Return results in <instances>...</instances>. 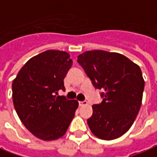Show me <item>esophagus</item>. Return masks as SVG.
Instances as JSON below:
<instances>
[{
  "label": "esophagus",
  "instance_id": "34e87169",
  "mask_svg": "<svg viewBox=\"0 0 157 157\" xmlns=\"http://www.w3.org/2000/svg\"><path fill=\"white\" fill-rule=\"evenodd\" d=\"M87 105V102L86 101H79V106H83V105Z\"/></svg>",
  "mask_w": 157,
  "mask_h": 157
}]
</instances>
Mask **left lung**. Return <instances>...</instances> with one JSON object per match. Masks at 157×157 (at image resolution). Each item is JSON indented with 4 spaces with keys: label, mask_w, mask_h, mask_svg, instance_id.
<instances>
[{
    "label": "left lung",
    "mask_w": 157,
    "mask_h": 157,
    "mask_svg": "<svg viewBox=\"0 0 157 157\" xmlns=\"http://www.w3.org/2000/svg\"><path fill=\"white\" fill-rule=\"evenodd\" d=\"M103 101L93 105L87 124L94 135L105 140L119 138L131 128L140 111L144 81L139 65L122 54L94 50L77 57Z\"/></svg>",
    "instance_id": "obj_1"
}]
</instances>
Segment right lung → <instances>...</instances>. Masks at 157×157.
Listing matches in <instances>:
<instances>
[{"mask_svg": "<svg viewBox=\"0 0 157 157\" xmlns=\"http://www.w3.org/2000/svg\"><path fill=\"white\" fill-rule=\"evenodd\" d=\"M66 52L48 50L33 57L12 84L15 110L25 128L49 141L66 132L78 107L76 100L56 96L65 91L63 79L73 61Z\"/></svg>", "mask_w": 157, "mask_h": 157, "instance_id": "add662e5", "label": "right lung"}]
</instances>
